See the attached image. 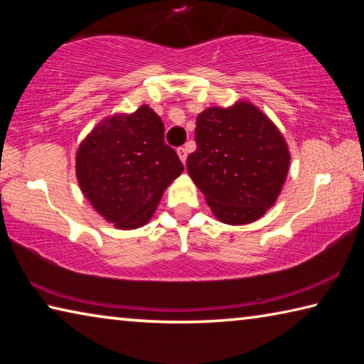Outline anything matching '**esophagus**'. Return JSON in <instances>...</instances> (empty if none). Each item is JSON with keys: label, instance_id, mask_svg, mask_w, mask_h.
Wrapping results in <instances>:
<instances>
[{"label": "esophagus", "instance_id": "esophagus-1", "mask_svg": "<svg viewBox=\"0 0 364 364\" xmlns=\"http://www.w3.org/2000/svg\"><path fill=\"white\" fill-rule=\"evenodd\" d=\"M178 157H180L181 159V162L184 164V162H186V159H188V149H186V147H178Z\"/></svg>", "mask_w": 364, "mask_h": 364}]
</instances>
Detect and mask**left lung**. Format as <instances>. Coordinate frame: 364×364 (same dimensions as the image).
Masks as SVG:
<instances>
[{
    "label": "left lung",
    "mask_w": 364,
    "mask_h": 364,
    "mask_svg": "<svg viewBox=\"0 0 364 364\" xmlns=\"http://www.w3.org/2000/svg\"><path fill=\"white\" fill-rule=\"evenodd\" d=\"M186 167L215 217L247 225L267 213L286 183L291 154L276 125L252 102L208 107L196 120Z\"/></svg>",
    "instance_id": "1"
}]
</instances>
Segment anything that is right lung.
<instances>
[{
  "instance_id": "obj_1",
  "label": "right lung",
  "mask_w": 364,
  "mask_h": 364,
  "mask_svg": "<svg viewBox=\"0 0 364 364\" xmlns=\"http://www.w3.org/2000/svg\"><path fill=\"white\" fill-rule=\"evenodd\" d=\"M149 106L107 117L77 151V180L95 210L122 230L152 218L164 191L184 170Z\"/></svg>"
}]
</instances>
